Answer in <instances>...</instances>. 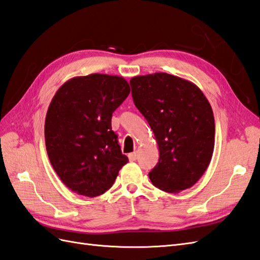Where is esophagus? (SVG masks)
I'll return each mask as SVG.
<instances>
[{
  "instance_id": "esophagus-1",
  "label": "esophagus",
  "mask_w": 260,
  "mask_h": 260,
  "mask_svg": "<svg viewBox=\"0 0 260 260\" xmlns=\"http://www.w3.org/2000/svg\"><path fill=\"white\" fill-rule=\"evenodd\" d=\"M128 158L130 161H136L138 158V154H137V152H131L128 154Z\"/></svg>"
}]
</instances>
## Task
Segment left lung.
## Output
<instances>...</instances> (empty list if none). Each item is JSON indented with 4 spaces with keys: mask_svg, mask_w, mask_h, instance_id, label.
<instances>
[{
    "mask_svg": "<svg viewBox=\"0 0 260 260\" xmlns=\"http://www.w3.org/2000/svg\"><path fill=\"white\" fill-rule=\"evenodd\" d=\"M130 84L159 147L150 180L170 193L192 187L208 168L215 147L209 101L194 83L164 72L134 77Z\"/></svg>",
    "mask_w": 260,
    "mask_h": 260,
    "instance_id": "8db88e82",
    "label": "left lung"
}]
</instances>
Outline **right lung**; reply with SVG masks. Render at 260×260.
<instances>
[{
    "label": "right lung",
    "instance_id": "right-lung-1",
    "mask_svg": "<svg viewBox=\"0 0 260 260\" xmlns=\"http://www.w3.org/2000/svg\"><path fill=\"white\" fill-rule=\"evenodd\" d=\"M129 93L122 77L93 73L70 79L54 94L45 117V147L56 175L73 192L105 193L128 162L111 117Z\"/></svg>",
    "mask_w": 260,
    "mask_h": 260
}]
</instances>
